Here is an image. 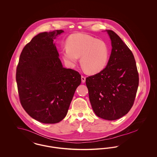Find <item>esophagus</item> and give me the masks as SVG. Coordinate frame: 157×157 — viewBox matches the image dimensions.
Returning a JSON list of instances; mask_svg holds the SVG:
<instances>
[{
    "mask_svg": "<svg viewBox=\"0 0 157 157\" xmlns=\"http://www.w3.org/2000/svg\"><path fill=\"white\" fill-rule=\"evenodd\" d=\"M81 80H82V83L85 82V80H86V78L84 76H81Z\"/></svg>",
    "mask_w": 157,
    "mask_h": 157,
    "instance_id": "esophagus-1",
    "label": "esophagus"
}]
</instances>
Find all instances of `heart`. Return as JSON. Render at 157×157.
I'll return each mask as SVG.
<instances>
[{
    "label": "heart",
    "mask_w": 157,
    "mask_h": 157,
    "mask_svg": "<svg viewBox=\"0 0 157 157\" xmlns=\"http://www.w3.org/2000/svg\"><path fill=\"white\" fill-rule=\"evenodd\" d=\"M66 46L67 48L61 52L64 61L74 65L81 57V67L88 74L100 72L108 62L109 48L104 40L86 34L75 33L67 37Z\"/></svg>",
    "instance_id": "heart-1"
}]
</instances>
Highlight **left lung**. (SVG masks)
Masks as SVG:
<instances>
[{
	"instance_id": "8db88e82",
	"label": "left lung",
	"mask_w": 157,
	"mask_h": 157,
	"mask_svg": "<svg viewBox=\"0 0 157 157\" xmlns=\"http://www.w3.org/2000/svg\"><path fill=\"white\" fill-rule=\"evenodd\" d=\"M112 51L104 69L86 78L92 108L98 117L109 121L119 119L130 111L139 84L134 56L113 31L107 30Z\"/></svg>"
}]
</instances>
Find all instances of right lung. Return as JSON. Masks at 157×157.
<instances>
[{
  "mask_svg": "<svg viewBox=\"0 0 157 157\" xmlns=\"http://www.w3.org/2000/svg\"><path fill=\"white\" fill-rule=\"evenodd\" d=\"M63 30L40 33L23 48L16 79L21 104L32 118L56 124L67 115L81 76L63 67L53 44Z\"/></svg>",
  "mask_w": 157,
  "mask_h": 157,
  "instance_id": "right-lung-1",
  "label": "right lung"
}]
</instances>
